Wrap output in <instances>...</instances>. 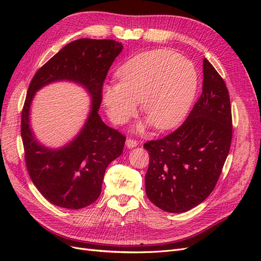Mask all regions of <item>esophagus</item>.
I'll use <instances>...</instances> for the list:
<instances>
[{
    "mask_svg": "<svg viewBox=\"0 0 261 261\" xmlns=\"http://www.w3.org/2000/svg\"><path fill=\"white\" fill-rule=\"evenodd\" d=\"M138 145L137 141L135 139H132V138H127L126 139V147L127 148H134Z\"/></svg>",
    "mask_w": 261,
    "mask_h": 261,
    "instance_id": "34e87169",
    "label": "esophagus"
}]
</instances>
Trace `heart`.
Segmentation results:
<instances>
[{"label":"heart","instance_id":"obj_1","mask_svg":"<svg viewBox=\"0 0 261 261\" xmlns=\"http://www.w3.org/2000/svg\"><path fill=\"white\" fill-rule=\"evenodd\" d=\"M116 75L118 83L102 88V101L116 124L127 122L136 112V101H141L150 123L156 129H170L186 116L198 88L194 63L171 50L141 53Z\"/></svg>","mask_w":261,"mask_h":261}]
</instances>
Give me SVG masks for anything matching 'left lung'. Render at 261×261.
<instances>
[{
	"instance_id": "1",
	"label": "left lung",
	"mask_w": 261,
	"mask_h": 261,
	"mask_svg": "<svg viewBox=\"0 0 261 261\" xmlns=\"http://www.w3.org/2000/svg\"><path fill=\"white\" fill-rule=\"evenodd\" d=\"M202 93L186 121L161 139L149 140L146 194L158 208L179 213L198 206L215 189L232 141L230 94L203 59Z\"/></svg>"
}]
</instances>
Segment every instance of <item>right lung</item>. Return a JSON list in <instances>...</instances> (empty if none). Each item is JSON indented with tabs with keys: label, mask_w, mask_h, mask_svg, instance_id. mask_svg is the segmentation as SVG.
<instances>
[{
	"label": "right lung",
	"mask_w": 261,
	"mask_h": 261,
	"mask_svg": "<svg viewBox=\"0 0 261 261\" xmlns=\"http://www.w3.org/2000/svg\"><path fill=\"white\" fill-rule=\"evenodd\" d=\"M122 49L121 42L111 39H78L39 68L30 82L20 125L25 162L38 191L55 206L81 209L96 201L108 165L123 152L126 137L98 114L106 77ZM57 80L84 85L92 97V111L74 141L60 149H49L31 132L29 110L35 91Z\"/></svg>",
	"instance_id": "add662e5"
}]
</instances>
